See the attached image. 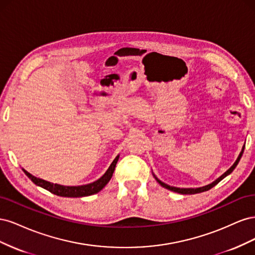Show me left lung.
Listing matches in <instances>:
<instances>
[{
    "label": "left lung",
    "mask_w": 255,
    "mask_h": 255,
    "mask_svg": "<svg viewBox=\"0 0 255 255\" xmlns=\"http://www.w3.org/2000/svg\"><path fill=\"white\" fill-rule=\"evenodd\" d=\"M244 150H245V145L243 146L242 152L239 153V155H238V157H237L236 161H235V163L233 164V166H232V167H231L230 169H228V170H227L225 173H223L221 176H219L217 180L214 181V182H213V183H211V184L205 185V186H203V187H198V188H179V187L169 186V185L165 184L164 182L159 181L155 175H154V174H153V175H154V177H155V180L158 182V184H159V185H161V186L165 187V188H167V189H169V190L174 191V192H179V194H182V195H194V194H199V192H203V191H206V190H208V189H211L212 187H214V186H215V185H217L221 180L225 179V177H226L227 175H229L231 172H232V171L234 170V169H235V167L237 166V164L239 163V160H241L242 155H243V153H244Z\"/></svg>",
    "instance_id": "obj_1"
}]
</instances>
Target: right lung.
<instances>
[{"label":"right lung","instance_id":"add662e5","mask_svg":"<svg viewBox=\"0 0 255 255\" xmlns=\"http://www.w3.org/2000/svg\"><path fill=\"white\" fill-rule=\"evenodd\" d=\"M118 159H119V155L116 156V158L111 164L110 168L107 169V171L101 177H100L99 180L95 181L94 183H90V184L81 185V186H64V185L50 183L48 181H44L42 179H39V177H36V176L32 175L29 172L24 170V169H23V171H24V173L29 177L30 180H32V182L34 184L49 190L54 195H57L60 197H70V198H78L79 197L80 198V197L95 195L100 190H102L105 187V185L109 183L110 180L112 179L113 173H114L115 168H116V164H117Z\"/></svg>","mask_w":255,"mask_h":255}]
</instances>
